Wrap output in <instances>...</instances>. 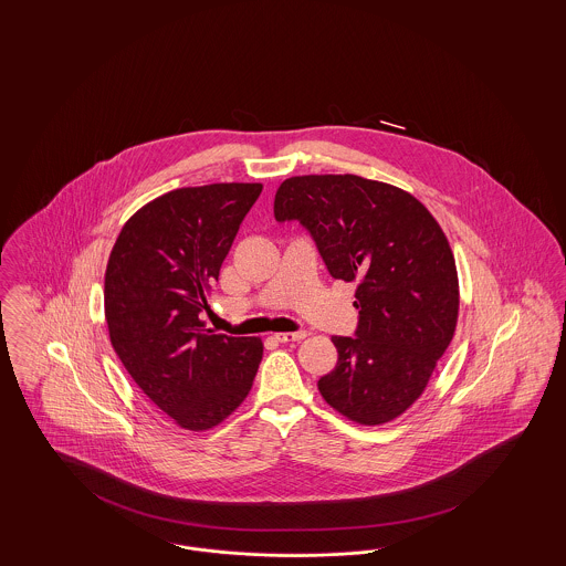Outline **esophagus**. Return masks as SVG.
<instances>
[{
    "label": "esophagus",
    "mask_w": 566,
    "mask_h": 566,
    "mask_svg": "<svg viewBox=\"0 0 566 566\" xmlns=\"http://www.w3.org/2000/svg\"><path fill=\"white\" fill-rule=\"evenodd\" d=\"M277 342H282V344H293V342H303L305 337H307V333L305 331H296V333H275L273 335Z\"/></svg>",
    "instance_id": "obj_1"
}]
</instances>
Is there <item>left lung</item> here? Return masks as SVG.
I'll list each match as a JSON object with an SVG mask.
<instances>
[{
	"label": "left lung",
	"mask_w": 566,
	"mask_h": 566,
	"mask_svg": "<svg viewBox=\"0 0 566 566\" xmlns=\"http://www.w3.org/2000/svg\"><path fill=\"white\" fill-rule=\"evenodd\" d=\"M273 214L298 220L331 275L356 282V337H331L339 356L318 379L324 401L365 427L399 418L457 331V261L443 229L407 190L352 174L284 180Z\"/></svg>",
	"instance_id": "obj_1"
}]
</instances>
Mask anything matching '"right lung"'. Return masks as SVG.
<instances>
[{
  "label": "right lung",
  "mask_w": 566,
  "mask_h": 566,
  "mask_svg": "<svg viewBox=\"0 0 566 566\" xmlns=\"http://www.w3.org/2000/svg\"><path fill=\"white\" fill-rule=\"evenodd\" d=\"M263 185L220 182L165 192L139 208L109 252V342L142 392L180 429L210 431L248 397L259 337L206 328L201 312L243 216Z\"/></svg>",
  "instance_id": "obj_1"
}]
</instances>
